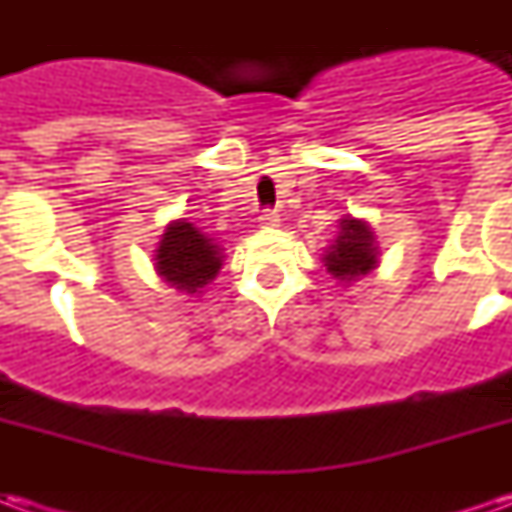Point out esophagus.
<instances>
[{
	"instance_id": "1",
	"label": "esophagus",
	"mask_w": 512,
	"mask_h": 512,
	"mask_svg": "<svg viewBox=\"0 0 512 512\" xmlns=\"http://www.w3.org/2000/svg\"><path fill=\"white\" fill-rule=\"evenodd\" d=\"M257 222H260V227H266V230H274V227H279V213L277 211H263L260 216H257Z\"/></svg>"
}]
</instances>
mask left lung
Returning a JSON list of instances; mask_svg holds the SVG:
<instances>
[{
  "label": "left lung",
  "instance_id": "8db88e82",
  "mask_svg": "<svg viewBox=\"0 0 512 512\" xmlns=\"http://www.w3.org/2000/svg\"><path fill=\"white\" fill-rule=\"evenodd\" d=\"M378 257H381V249H378L373 227L365 219L343 216L340 233L326 246L321 260L337 282L351 285L359 277L370 274L373 268H378Z\"/></svg>",
  "mask_w": 512,
  "mask_h": 512
}]
</instances>
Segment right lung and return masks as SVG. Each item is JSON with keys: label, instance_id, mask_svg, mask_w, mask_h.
Here are the masks:
<instances>
[{"label": "right lung", "instance_id": "obj_1", "mask_svg": "<svg viewBox=\"0 0 512 512\" xmlns=\"http://www.w3.org/2000/svg\"><path fill=\"white\" fill-rule=\"evenodd\" d=\"M224 249L216 238L202 233L189 219H175L167 224L153 255V268L169 288L186 296H200L222 268Z\"/></svg>", "mask_w": 512, "mask_h": 512}]
</instances>
